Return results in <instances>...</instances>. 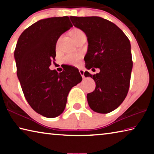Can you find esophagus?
I'll use <instances>...</instances> for the list:
<instances>
[{
  "label": "esophagus",
  "instance_id": "esophagus-1",
  "mask_svg": "<svg viewBox=\"0 0 154 154\" xmlns=\"http://www.w3.org/2000/svg\"><path fill=\"white\" fill-rule=\"evenodd\" d=\"M84 72H85V71H83V69H80V70H79V72H80V74H81V75H82L83 78H84V77H85V76H84Z\"/></svg>",
  "mask_w": 154,
  "mask_h": 154
}]
</instances>
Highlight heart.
Wrapping results in <instances>:
<instances>
[{
    "mask_svg": "<svg viewBox=\"0 0 154 154\" xmlns=\"http://www.w3.org/2000/svg\"><path fill=\"white\" fill-rule=\"evenodd\" d=\"M71 35L73 39L76 41L80 39L81 38L84 37L85 35L84 32L79 28H74L73 30H71ZM58 41L57 42V45H58ZM81 59V55L79 54H68L65 56L63 58V61L64 63L70 64H75L79 62Z\"/></svg>",
    "mask_w": 154,
    "mask_h": 154,
    "instance_id": "b5f03b06",
    "label": "heart"
}]
</instances>
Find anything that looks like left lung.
I'll return each mask as SVG.
<instances>
[{
    "instance_id": "obj_1",
    "label": "left lung",
    "mask_w": 154,
    "mask_h": 154,
    "mask_svg": "<svg viewBox=\"0 0 154 154\" xmlns=\"http://www.w3.org/2000/svg\"><path fill=\"white\" fill-rule=\"evenodd\" d=\"M70 19L87 36L85 67L100 69L95 75L84 72L85 77L96 83L95 90L87 94L88 105L96 113H110L121 105L129 90L132 69L130 41L120 28L103 17L71 16Z\"/></svg>"
}]
</instances>
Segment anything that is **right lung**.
Wrapping results in <instances>:
<instances>
[{"mask_svg":"<svg viewBox=\"0 0 154 154\" xmlns=\"http://www.w3.org/2000/svg\"><path fill=\"white\" fill-rule=\"evenodd\" d=\"M72 26L68 16L38 20L21 34L15 49L17 75L25 98L45 118L62 113L70 90L82 80L74 66H66L61 72L49 69L57 41Z\"/></svg>","mask_w":154,"mask_h":154,"instance_id":"add662e5","label":"right lung"}]
</instances>
